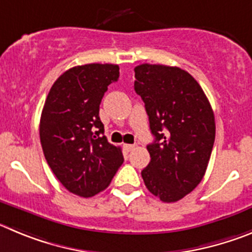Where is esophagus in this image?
I'll use <instances>...</instances> for the list:
<instances>
[{"mask_svg": "<svg viewBox=\"0 0 252 252\" xmlns=\"http://www.w3.org/2000/svg\"><path fill=\"white\" fill-rule=\"evenodd\" d=\"M134 148H135L134 144H124V149H126V152L133 151V149H134Z\"/></svg>", "mask_w": 252, "mask_h": 252, "instance_id": "obj_1", "label": "esophagus"}]
</instances>
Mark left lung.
<instances>
[{"label": "left lung", "instance_id": "1", "mask_svg": "<svg viewBox=\"0 0 252 252\" xmlns=\"http://www.w3.org/2000/svg\"><path fill=\"white\" fill-rule=\"evenodd\" d=\"M134 72L154 135L143 181L160 201L176 202L205 176L216 134L214 110L199 84L180 67L142 64Z\"/></svg>", "mask_w": 252, "mask_h": 252}]
</instances>
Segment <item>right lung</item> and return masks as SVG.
<instances>
[{"label": "right lung", "mask_w": 252, "mask_h": 252, "mask_svg": "<svg viewBox=\"0 0 252 252\" xmlns=\"http://www.w3.org/2000/svg\"><path fill=\"white\" fill-rule=\"evenodd\" d=\"M118 78L114 64L71 67L54 83L41 113L47 164L67 191L85 198L105 189L124 160L121 147L103 135L99 118L101 99Z\"/></svg>", "instance_id": "obj_1"}]
</instances>
